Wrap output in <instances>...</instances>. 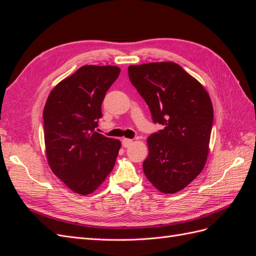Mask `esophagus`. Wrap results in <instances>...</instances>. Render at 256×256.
Masks as SVG:
<instances>
[{
	"label": "esophagus",
	"instance_id": "esophagus-1",
	"mask_svg": "<svg viewBox=\"0 0 256 256\" xmlns=\"http://www.w3.org/2000/svg\"><path fill=\"white\" fill-rule=\"evenodd\" d=\"M131 144H132V140H130V138H122V145L124 147H129Z\"/></svg>",
	"mask_w": 256,
	"mask_h": 256
}]
</instances>
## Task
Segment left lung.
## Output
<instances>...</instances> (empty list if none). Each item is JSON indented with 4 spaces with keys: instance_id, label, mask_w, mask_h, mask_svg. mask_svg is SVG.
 Returning <instances> with one entry per match:
<instances>
[{
    "instance_id": "left-lung-1",
    "label": "left lung",
    "mask_w": 256,
    "mask_h": 256,
    "mask_svg": "<svg viewBox=\"0 0 256 256\" xmlns=\"http://www.w3.org/2000/svg\"><path fill=\"white\" fill-rule=\"evenodd\" d=\"M128 76L164 128L147 138L143 171L154 187L176 193L202 172L209 152L214 109L196 79L173 62L131 65Z\"/></svg>"
}]
</instances>
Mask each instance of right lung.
Listing matches in <instances>:
<instances>
[{
    "mask_svg": "<svg viewBox=\"0 0 256 256\" xmlns=\"http://www.w3.org/2000/svg\"><path fill=\"white\" fill-rule=\"evenodd\" d=\"M118 66L85 65L54 88L44 109L48 164L72 191L88 196L114 168L120 141L98 134L102 104Z\"/></svg>",
    "mask_w": 256,
    "mask_h": 256,
    "instance_id": "add662e5",
    "label": "right lung"
}]
</instances>
